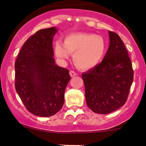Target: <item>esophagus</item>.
Listing matches in <instances>:
<instances>
[{
    "mask_svg": "<svg viewBox=\"0 0 146 146\" xmlns=\"http://www.w3.org/2000/svg\"><path fill=\"white\" fill-rule=\"evenodd\" d=\"M69 74H70V77H74V76H77V73L75 71H73V70H70V71L69 72Z\"/></svg>",
    "mask_w": 146,
    "mask_h": 146,
    "instance_id": "34e87169",
    "label": "esophagus"
}]
</instances>
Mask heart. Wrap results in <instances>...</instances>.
<instances>
[{
	"label": "heart",
	"instance_id": "heart-1",
	"mask_svg": "<svg viewBox=\"0 0 146 146\" xmlns=\"http://www.w3.org/2000/svg\"><path fill=\"white\" fill-rule=\"evenodd\" d=\"M54 54L61 64H65L73 54V61L80 69L90 70L101 63L107 51L104 39L99 35L76 32L66 35L64 43L56 41Z\"/></svg>",
	"mask_w": 146,
	"mask_h": 146
}]
</instances>
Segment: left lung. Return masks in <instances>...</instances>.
<instances>
[{
	"label": "left lung",
	"mask_w": 146,
	"mask_h": 146,
	"mask_svg": "<svg viewBox=\"0 0 146 146\" xmlns=\"http://www.w3.org/2000/svg\"><path fill=\"white\" fill-rule=\"evenodd\" d=\"M110 46L102 62L82 74L85 100L93 112L106 114L125 104L133 80V70L123 41L109 31Z\"/></svg>",
	"instance_id": "1"
}]
</instances>
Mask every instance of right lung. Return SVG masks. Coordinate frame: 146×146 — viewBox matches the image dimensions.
I'll use <instances>...</instances> for the list:
<instances>
[{
    "mask_svg": "<svg viewBox=\"0 0 146 146\" xmlns=\"http://www.w3.org/2000/svg\"><path fill=\"white\" fill-rule=\"evenodd\" d=\"M56 27L37 31L25 42L15 64V90L29 112L54 115L62 108L70 80L68 70L57 66L52 42Z\"/></svg>",
    "mask_w": 146,
    "mask_h": 146,
    "instance_id": "right-lung-1",
    "label": "right lung"
}]
</instances>
